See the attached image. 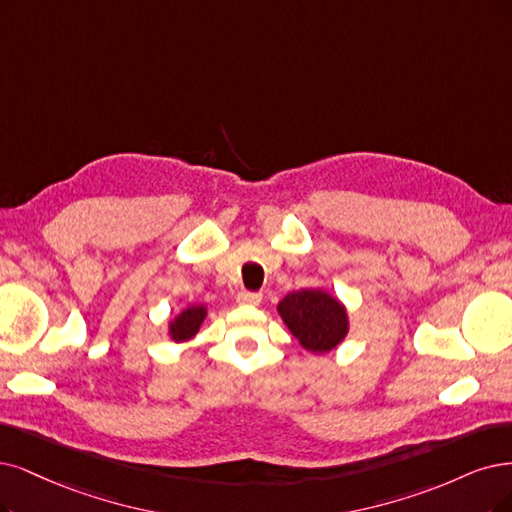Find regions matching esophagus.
<instances>
[{"mask_svg": "<svg viewBox=\"0 0 512 512\" xmlns=\"http://www.w3.org/2000/svg\"><path fill=\"white\" fill-rule=\"evenodd\" d=\"M236 301L240 306H259L261 304V293H251V291H240Z\"/></svg>", "mask_w": 512, "mask_h": 512, "instance_id": "obj_1", "label": "esophagus"}]
</instances>
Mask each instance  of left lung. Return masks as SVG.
Listing matches in <instances>:
<instances>
[{"label":"left lung","instance_id":"8db88e82","mask_svg":"<svg viewBox=\"0 0 512 512\" xmlns=\"http://www.w3.org/2000/svg\"><path fill=\"white\" fill-rule=\"evenodd\" d=\"M278 314L297 342L314 354L333 350L348 335V312L344 304H339V299L323 289L289 293L278 304Z\"/></svg>","mask_w":512,"mask_h":512}]
</instances>
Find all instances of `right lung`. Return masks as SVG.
<instances>
[{"label": "right lung", "mask_w": 512, "mask_h": 512, "mask_svg": "<svg viewBox=\"0 0 512 512\" xmlns=\"http://www.w3.org/2000/svg\"><path fill=\"white\" fill-rule=\"evenodd\" d=\"M204 318H206L204 306H192L179 312L168 325V333L173 337V342H187V339H192L198 333Z\"/></svg>", "instance_id": "add662e5"}]
</instances>
